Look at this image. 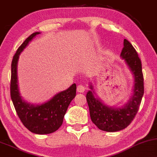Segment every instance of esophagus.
Returning <instances> with one entry per match:
<instances>
[{
  "label": "esophagus",
  "mask_w": 157,
  "mask_h": 157,
  "mask_svg": "<svg viewBox=\"0 0 157 157\" xmlns=\"http://www.w3.org/2000/svg\"><path fill=\"white\" fill-rule=\"evenodd\" d=\"M77 90L79 93H83V92H85V90H86V88L82 85H79L77 88Z\"/></svg>",
  "instance_id": "esophagus-1"
}]
</instances>
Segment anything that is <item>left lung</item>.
Here are the masks:
<instances>
[{
    "instance_id": "left-lung-1",
    "label": "left lung",
    "mask_w": 157,
    "mask_h": 157,
    "mask_svg": "<svg viewBox=\"0 0 157 157\" xmlns=\"http://www.w3.org/2000/svg\"><path fill=\"white\" fill-rule=\"evenodd\" d=\"M120 56L127 65L134 78L132 95L127 102L119 107L107 105L95 93L91 82L89 85L90 90L86 94L92 122L99 129L109 132L120 131L131 124L138 111L144 94L141 60L135 49L126 39L124 40V48Z\"/></svg>"
}]
</instances>
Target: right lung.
<instances>
[{
	"instance_id": "add662e5",
	"label": "right lung",
	"mask_w": 157,
	"mask_h": 157,
	"mask_svg": "<svg viewBox=\"0 0 157 157\" xmlns=\"http://www.w3.org/2000/svg\"><path fill=\"white\" fill-rule=\"evenodd\" d=\"M40 32H35L28 36L17 50L12 62L11 98L17 116L23 125L31 132L47 135L56 132L63 124L64 116L69 104L76 96V84L67 90L56 94L48 101L41 104H31L23 99L18 86L17 63L20 55L30 41Z\"/></svg>"
}]
</instances>
